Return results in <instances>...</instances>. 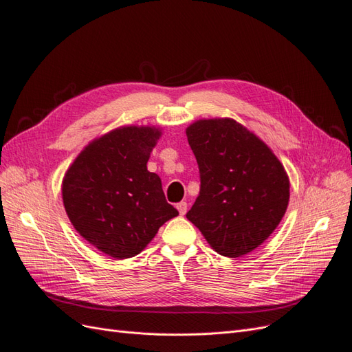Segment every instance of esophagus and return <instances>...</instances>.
<instances>
[{"label": "esophagus", "instance_id": "34e87169", "mask_svg": "<svg viewBox=\"0 0 352 352\" xmlns=\"http://www.w3.org/2000/svg\"><path fill=\"white\" fill-rule=\"evenodd\" d=\"M176 208H177V211H179V214L180 216H185V212L188 211V204L185 201H180L179 204H176Z\"/></svg>", "mask_w": 352, "mask_h": 352}]
</instances>
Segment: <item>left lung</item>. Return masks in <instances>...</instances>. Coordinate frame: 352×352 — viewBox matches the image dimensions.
<instances>
[{"label":"left lung","mask_w":352,"mask_h":352,"mask_svg":"<svg viewBox=\"0 0 352 352\" xmlns=\"http://www.w3.org/2000/svg\"><path fill=\"white\" fill-rule=\"evenodd\" d=\"M199 168V195L186 219L220 255L236 258L267 239L289 201L282 163L233 119L198 120L186 129Z\"/></svg>","instance_id":"8db88e82"}]
</instances>
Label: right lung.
<instances>
[{
  "label": "right lung",
  "mask_w": 352,
  "mask_h": 352,
  "mask_svg": "<svg viewBox=\"0 0 352 352\" xmlns=\"http://www.w3.org/2000/svg\"><path fill=\"white\" fill-rule=\"evenodd\" d=\"M162 135L126 126L92 141L63 179V202L80 236L113 258L140 254L179 211L146 163Z\"/></svg>",
  "instance_id": "1"
}]
</instances>
